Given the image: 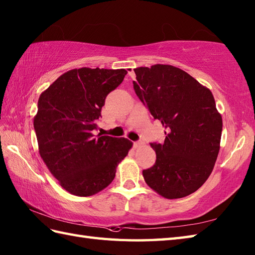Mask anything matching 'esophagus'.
<instances>
[{"label": "esophagus", "instance_id": "obj_1", "mask_svg": "<svg viewBox=\"0 0 255 255\" xmlns=\"http://www.w3.org/2000/svg\"><path fill=\"white\" fill-rule=\"evenodd\" d=\"M142 144H143L142 141H136V142H133V147L134 148H139V147H141Z\"/></svg>", "mask_w": 255, "mask_h": 255}]
</instances>
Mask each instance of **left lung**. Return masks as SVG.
I'll return each instance as SVG.
<instances>
[{
  "instance_id": "obj_1",
  "label": "left lung",
  "mask_w": 255,
  "mask_h": 255,
  "mask_svg": "<svg viewBox=\"0 0 255 255\" xmlns=\"http://www.w3.org/2000/svg\"><path fill=\"white\" fill-rule=\"evenodd\" d=\"M133 71L134 92L166 130L164 142L151 143L156 160L142 171L144 181L167 199L188 196L207 181L219 153L223 118L214 95L170 64Z\"/></svg>"
}]
</instances>
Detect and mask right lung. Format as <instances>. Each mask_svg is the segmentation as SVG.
I'll return each mask as SVG.
<instances>
[{"label":"right lung","instance_id":"obj_1","mask_svg":"<svg viewBox=\"0 0 255 255\" xmlns=\"http://www.w3.org/2000/svg\"><path fill=\"white\" fill-rule=\"evenodd\" d=\"M125 69H73L38 100L34 128L38 149L59 184L75 196H92L113 182L132 142L95 136L105 99L123 82Z\"/></svg>","mask_w":255,"mask_h":255}]
</instances>
